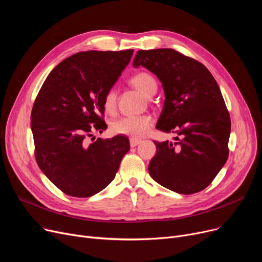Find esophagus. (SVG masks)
<instances>
[{
	"mask_svg": "<svg viewBox=\"0 0 262 262\" xmlns=\"http://www.w3.org/2000/svg\"><path fill=\"white\" fill-rule=\"evenodd\" d=\"M129 143H130V146H132V147H135V146H137V145L141 143V140L136 139V138H130V139H129Z\"/></svg>",
	"mask_w": 262,
	"mask_h": 262,
	"instance_id": "obj_1",
	"label": "esophagus"
}]
</instances>
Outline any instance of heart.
I'll list each match as a JSON object with an SVG mask.
<instances>
[{
  "label": "heart",
  "mask_w": 262,
  "mask_h": 262,
  "mask_svg": "<svg viewBox=\"0 0 262 262\" xmlns=\"http://www.w3.org/2000/svg\"><path fill=\"white\" fill-rule=\"evenodd\" d=\"M130 85L141 92L143 95L150 98L157 91L156 79L146 72H140L133 76L129 80ZM117 105V93L115 89H110L107 91L104 98L103 106L107 113H114ZM152 119L148 116L140 117H125L121 118L113 122L112 132L118 135H126L133 138H140L143 137L152 126Z\"/></svg>",
  "instance_id": "heart-1"
}]
</instances>
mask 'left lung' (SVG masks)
<instances>
[{"instance_id":"8db88e82","label":"left lung","mask_w":262,"mask_h":262,"mask_svg":"<svg viewBox=\"0 0 262 262\" xmlns=\"http://www.w3.org/2000/svg\"><path fill=\"white\" fill-rule=\"evenodd\" d=\"M142 66L160 80L164 103L156 128L178 142H157L150 177L176 193L192 194L214 180L228 158L230 118L215 79L201 62L172 49L137 52Z\"/></svg>"}]
</instances>
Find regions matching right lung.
Wrapping results in <instances>:
<instances>
[{
  "instance_id": "obj_1",
  "label": "right lung",
  "mask_w": 262,
  "mask_h": 262,
  "mask_svg": "<svg viewBox=\"0 0 262 262\" xmlns=\"http://www.w3.org/2000/svg\"><path fill=\"white\" fill-rule=\"evenodd\" d=\"M134 50L76 53L55 67L41 87L31 115L40 170L66 194L89 198L116 176L128 138L91 143L92 130L107 128L104 98L128 64Z\"/></svg>"
}]
</instances>
